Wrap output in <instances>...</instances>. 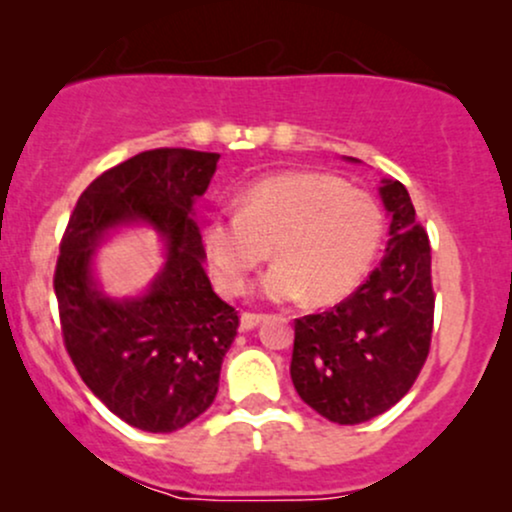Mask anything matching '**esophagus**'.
I'll return each mask as SVG.
<instances>
[{
    "instance_id": "34e87169",
    "label": "esophagus",
    "mask_w": 512,
    "mask_h": 512,
    "mask_svg": "<svg viewBox=\"0 0 512 512\" xmlns=\"http://www.w3.org/2000/svg\"><path fill=\"white\" fill-rule=\"evenodd\" d=\"M262 320H264V315H260V313H243L240 315V330L243 332L255 330Z\"/></svg>"
}]
</instances>
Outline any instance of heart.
<instances>
[{"instance_id": "obj_1", "label": "heart", "mask_w": 512, "mask_h": 512, "mask_svg": "<svg viewBox=\"0 0 512 512\" xmlns=\"http://www.w3.org/2000/svg\"><path fill=\"white\" fill-rule=\"evenodd\" d=\"M383 209L373 195L327 173H279L252 182L240 209H219L204 223L211 276L226 296H240L269 257V301L305 298L330 305L349 296L373 267L383 243Z\"/></svg>"}]
</instances>
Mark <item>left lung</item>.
Listing matches in <instances>:
<instances>
[{"mask_svg":"<svg viewBox=\"0 0 512 512\" xmlns=\"http://www.w3.org/2000/svg\"><path fill=\"white\" fill-rule=\"evenodd\" d=\"M380 197L390 214L380 267L327 313L296 320L293 387L308 407L342 426L395 407L431 349V243L402 182L383 180Z\"/></svg>","mask_w":512,"mask_h":512,"instance_id":"1","label":"left lung"}]
</instances>
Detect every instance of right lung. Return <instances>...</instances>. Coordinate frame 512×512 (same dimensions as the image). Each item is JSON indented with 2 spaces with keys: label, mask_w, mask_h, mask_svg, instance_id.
<instances>
[{
  "label": "right lung",
  "mask_w": 512,
  "mask_h": 512,
  "mask_svg": "<svg viewBox=\"0 0 512 512\" xmlns=\"http://www.w3.org/2000/svg\"><path fill=\"white\" fill-rule=\"evenodd\" d=\"M219 154L154 149L105 170L81 192L55 269L62 337L81 380L101 402L149 433L195 421L219 392L238 313L211 289L192 204L207 192ZM146 222L169 257L137 299L105 297L90 272L92 250L117 225Z\"/></svg>",
  "instance_id": "obj_1"
}]
</instances>
